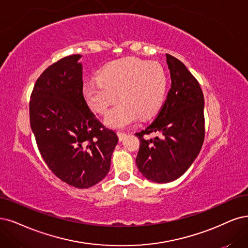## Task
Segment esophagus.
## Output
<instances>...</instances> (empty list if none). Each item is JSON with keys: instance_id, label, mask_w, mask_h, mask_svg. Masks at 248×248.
I'll use <instances>...</instances> for the list:
<instances>
[{"instance_id": "34e87169", "label": "esophagus", "mask_w": 248, "mask_h": 248, "mask_svg": "<svg viewBox=\"0 0 248 248\" xmlns=\"http://www.w3.org/2000/svg\"><path fill=\"white\" fill-rule=\"evenodd\" d=\"M117 137H118L119 141H123V140L124 139V137H125V133H123V132H117Z\"/></svg>"}]
</instances>
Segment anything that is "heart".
<instances>
[{"label": "heart", "instance_id": "b5f03b06", "mask_svg": "<svg viewBox=\"0 0 248 248\" xmlns=\"http://www.w3.org/2000/svg\"><path fill=\"white\" fill-rule=\"evenodd\" d=\"M167 75L156 62L124 57L107 63L98 72V78L82 85V96L93 111L106 114L104 123L112 129H124L139 116L149 118L161 107L167 92Z\"/></svg>", "mask_w": 248, "mask_h": 248}]
</instances>
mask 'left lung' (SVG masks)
<instances>
[{"instance_id":"1","label":"left lung","mask_w":248,"mask_h":248,"mask_svg":"<svg viewBox=\"0 0 248 248\" xmlns=\"http://www.w3.org/2000/svg\"><path fill=\"white\" fill-rule=\"evenodd\" d=\"M171 86L156 119L137 133L140 149L136 163L142 175L155 183L180 178L198 156L204 141V97L196 78L177 58L167 54ZM160 132L146 140L145 134Z\"/></svg>"}]
</instances>
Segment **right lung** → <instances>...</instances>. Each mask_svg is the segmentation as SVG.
Returning <instances> with one entry per match:
<instances>
[{"label":"right lung","mask_w":248,"mask_h":248,"mask_svg":"<svg viewBox=\"0 0 248 248\" xmlns=\"http://www.w3.org/2000/svg\"><path fill=\"white\" fill-rule=\"evenodd\" d=\"M80 58L64 57L42 73L31 96L30 118L42 157L55 176L87 189L106 177L118 138L86 103Z\"/></svg>","instance_id":"add662e5"}]
</instances>
